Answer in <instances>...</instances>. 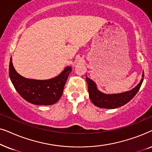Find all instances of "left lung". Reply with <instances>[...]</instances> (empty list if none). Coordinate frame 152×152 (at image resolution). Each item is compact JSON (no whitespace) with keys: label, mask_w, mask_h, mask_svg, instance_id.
I'll return each mask as SVG.
<instances>
[{"label":"left lung","mask_w":152,"mask_h":152,"mask_svg":"<svg viewBox=\"0 0 152 152\" xmlns=\"http://www.w3.org/2000/svg\"><path fill=\"white\" fill-rule=\"evenodd\" d=\"M144 78V72H142V79L136 87L132 90L121 93L106 94L98 90L95 82L86 76V82L88 84L89 97L93 104L102 109H113L120 107L128 103L138 92Z\"/></svg>","instance_id":"left-lung-1"}]
</instances>
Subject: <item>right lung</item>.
<instances>
[{"instance_id": "right-lung-1", "label": "right lung", "mask_w": 152, "mask_h": 152, "mask_svg": "<svg viewBox=\"0 0 152 152\" xmlns=\"http://www.w3.org/2000/svg\"><path fill=\"white\" fill-rule=\"evenodd\" d=\"M71 71L72 68L67 66L59 75L50 80L28 79L16 71L12 57L10 58L9 73L12 83L23 98L35 105H52L57 102L63 94L64 86Z\"/></svg>"}]
</instances>
